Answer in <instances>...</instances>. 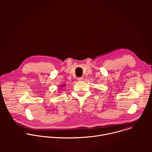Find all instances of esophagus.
<instances>
[{
  "label": "esophagus",
  "instance_id": "obj_1",
  "mask_svg": "<svg viewBox=\"0 0 152 152\" xmlns=\"http://www.w3.org/2000/svg\"><path fill=\"white\" fill-rule=\"evenodd\" d=\"M83 80V77H78L77 78V80L78 81H82Z\"/></svg>",
  "mask_w": 152,
  "mask_h": 152
}]
</instances>
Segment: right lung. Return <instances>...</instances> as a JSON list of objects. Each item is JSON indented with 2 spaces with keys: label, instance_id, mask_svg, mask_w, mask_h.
<instances>
[{
  "label": "right lung",
  "instance_id": "right-lung-1",
  "mask_svg": "<svg viewBox=\"0 0 152 152\" xmlns=\"http://www.w3.org/2000/svg\"><path fill=\"white\" fill-rule=\"evenodd\" d=\"M65 86H66V84H63V85H62L58 86V87H60V88H59V89H60L61 87H64ZM60 91H61V90H60ZM59 93H60V92H59Z\"/></svg>",
  "mask_w": 152,
  "mask_h": 152
}]
</instances>
